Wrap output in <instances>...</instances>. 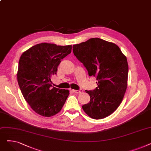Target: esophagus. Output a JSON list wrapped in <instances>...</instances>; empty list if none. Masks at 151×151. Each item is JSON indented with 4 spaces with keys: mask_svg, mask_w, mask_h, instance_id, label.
<instances>
[{
    "mask_svg": "<svg viewBox=\"0 0 151 151\" xmlns=\"http://www.w3.org/2000/svg\"><path fill=\"white\" fill-rule=\"evenodd\" d=\"M73 92L76 93H81L83 92V90L82 89H80V90H73Z\"/></svg>",
    "mask_w": 151,
    "mask_h": 151,
    "instance_id": "34e87169",
    "label": "esophagus"
}]
</instances>
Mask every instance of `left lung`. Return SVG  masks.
Listing matches in <instances>:
<instances>
[{"label":"left lung","mask_w":151,"mask_h":151,"mask_svg":"<svg viewBox=\"0 0 151 151\" xmlns=\"http://www.w3.org/2000/svg\"><path fill=\"white\" fill-rule=\"evenodd\" d=\"M73 54L83 63L90 76H96L97 88L87 91L90 102L84 111L94 119L114 113L121 104L127 88L129 65L125 55L115 43L99 38L73 46Z\"/></svg>","instance_id":"8db88e82"}]
</instances>
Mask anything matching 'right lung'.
Returning <instances> with one entry per match:
<instances>
[{"mask_svg": "<svg viewBox=\"0 0 151 151\" xmlns=\"http://www.w3.org/2000/svg\"><path fill=\"white\" fill-rule=\"evenodd\" d=\"M72 46L37 44L21 55L17 80L22 96L35 113L44 117L58 114L69 96V91L51 88L52 76L71 52Z\"/></svg>", "mask_w": 151, "mask_h": 151, "instance_id": "obj_1", "label": "right lung"}]
</instances>
